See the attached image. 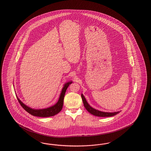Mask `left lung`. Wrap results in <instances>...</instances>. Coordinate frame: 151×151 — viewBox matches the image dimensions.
<instances>
[{"mask_svg": "<svg viewBox=\"0 0 151 151\" xmlns=\"http://www.w3.org/2000/svg\"><path fill=\"white\" fill-rule=\"evenodd\" d=\"M81 97L82 101L83 103V105L85 107L86 110H87L90 113L93 115H95V116H100V117H109V116H114V115L118 114L119 113H120V111H119L116 112L109 113V112H104V111L97 110L93 108H92V106H90V104L87 102L86 98L84 97L83 94H81Z\"/></svg>", "mask_w": 151, "mask_h": 151, "instance_id": "8db88e82", "label": "left lung"}]
</instances>
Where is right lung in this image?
Wrapping results in <instances>:
<instances>
[{"label":"right lung","mask_w":151,"mask_h":151,"mask_svg":"<svg viewBox=\"0 0 151 151\" xmlns=\"http://www.w3.org/2000/svg\"><path fill=\"white\" fill-rule=\"evenodd\" d=\"M73 81H70L69 82H66L64 85V86L61 90V93L60 94L59 98L58 101V102L52 106H50L48 108H46L44 109H33L31 107L26 106L24 104L23 102H21L20 99L17 97V100L20 104L21 106L26 110L27 112H28L31 115L35 116H38V117H49L52 116L58 113H59L61 109L63 106V103H64V98L65 96V92L67 90L68 87L69 86L71 83H72Z\"/></svg>","instance_id":"add662e5"}]
</instances>
